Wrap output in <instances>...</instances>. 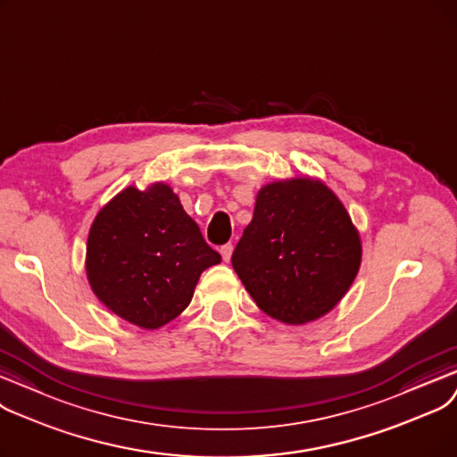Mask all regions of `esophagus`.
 <instances>
[{
    "mask_svg": "<svg viewBox=\"0 0 457 457\" xmlns=\"http://www.w3.org/2000/svg\"><path fill=\"white\" fill-rule=\"evenodd\" d=\"M232 251H234V245H232V244H225V245H221L220 253H221V256H223L225 262H228V260H230V256H232Z\"/></svg>",
    "mask_w": 457,
    "mask_h": 457,
    "instance_id": "obj_1",
    "label": "esophagus"
}]
</instances>
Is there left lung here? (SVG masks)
I'll use <instances>...</instances> for the list:
<instances>
[{"label":"left lung","mask_w":457,"mask_h":457,"mask_svg":"<svg viewBox=\"0 0 457 457\" xmlns=\"http://www.w3.org/2000/svg\"><path fill=\"white\" fill-rule=\"evenodd\" d=\"M361 254L337 195L320 180L290 179L258 191L232 268L260 311L301 325L328 314L350 290Z\"/></svg>","instance_id":"1"}]
</instances>
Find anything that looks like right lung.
<instances>
[{
	"mask_svg": "<svg viewBox=\"0 0 457 457\" xmlns=\"http://www.w3.org/2000/svg\"><path fill=\"white\" fill-rule=\"evenodd\" d=\"M221 262L163 184L122 189L96 215L85 270L96 297L122 320L158 329L193 297L201 273Z\"/></svg>",
	"mask_w": 457,
	"mask_h": 457,
	"instance_id": "right-lung-1",
	"label": "right lung"
}]
</instances>
